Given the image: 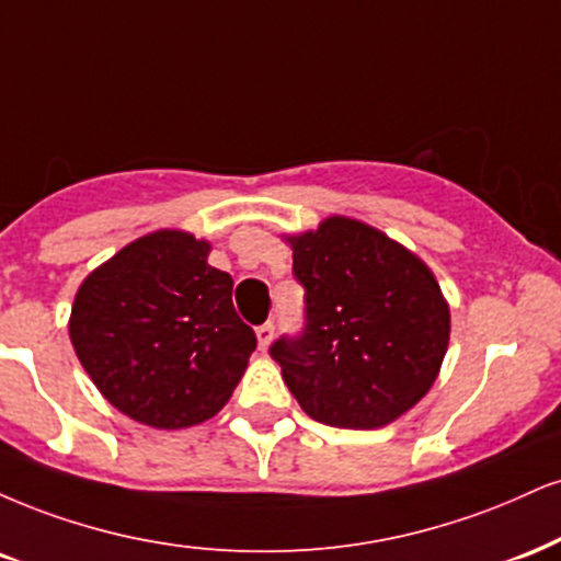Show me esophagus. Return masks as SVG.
Returning <instances> with one entry per match:
<instances>
[{"label":"esophagus","instance_id":"34e87169","mask_svg":"<svg viewBox=\"0 0 561 561\" xmlns=\"http://www.w3.org/2000/svg\"><path fill=\"white\" fill-rule=\"evenodd\" d=\"M255 336H259V347L266 353L268 345H272V340H274V323L272 321L263 323V327L255 329Z\"/></svg>","mask_w":561,"mask_h":561}]
</instances>
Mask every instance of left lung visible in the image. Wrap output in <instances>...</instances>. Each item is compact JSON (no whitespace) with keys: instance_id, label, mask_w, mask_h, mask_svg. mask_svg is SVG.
Returning <instances> with one entry per match:
<instances>
[{"instance_id":"obj_1","label":"left lung","mask_w":561,"mask_h":561,"mask_svg":"<svg viewBox=\"0 0 561 561\" xmlns=\"http://www.w3.org/2000/svg\"><path fill=\"white\" fill-rule=\"evenodd\" d=\"M287 242L306 287V329L268 350L282 379L327 426L397 421L434 387L447 355L449 306L434 272L350 216H329Z\"/></svg>"}]
</instances>
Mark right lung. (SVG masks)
<instances>
[{"instance_id":"obj_1","label":"right lung","mask_w":561,"mask_h":561,"mask_svg":"<svg viewBox=\"0 0 561 561\" xmlns=\"http://www.w3.org/2000/svg\"><path fill=\"white\" fill-rule=\"evenodd\" d=\"M206 240L159 229L93 268L70 313V342L110 404L153 428H187L225 408L255 334L232 306V276Z\"/></svg>"}]
</instances>
